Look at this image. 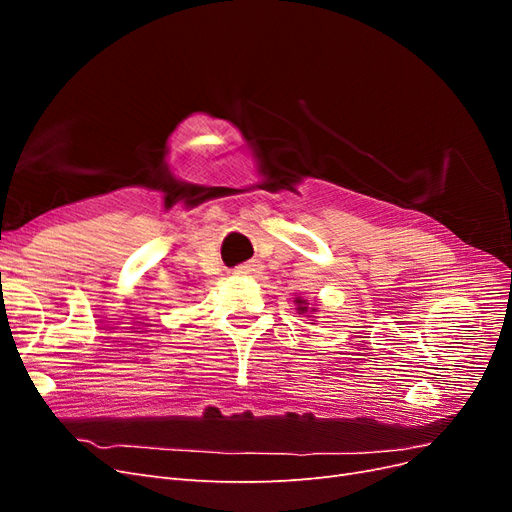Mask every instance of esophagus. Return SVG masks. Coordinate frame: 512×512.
Listing matches in <instances>:
<instances>
[{"instance_id": "34e87169", "label": "esophagus", "mask_w": 512, "mask_h": 512, "mask_svg": "<svg viewBox=\"0 0 512 512\" xmlns=\"http://www.w3.org/2000/svg\"><path fill=\"white\" fill-rule=\"evenodd\" d=\"M232 273H235V275H252V273H258V265H256V262H245V265L237 267Z\"/></svg>"}]
</instances>
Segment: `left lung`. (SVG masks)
I'll return each mask as SVG.
<instances>
[{"label":"left lung","instance_id":"1","mask_svg":"<svg viewBox=\"0 0 512 512\" xmlns=\"http://www.w3.org/2000/svg\"><path fill=\"white\" fill-rule=\"evenodd\" d=\"M294 305H297V312H299L301 316L316 318L314 314L318 312V307H316V305H309V303H307V299H303V297H294Z\"/></svg>","mask_w":512,"mask_h":512}]
</instances>
